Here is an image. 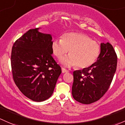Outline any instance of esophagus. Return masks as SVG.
Instances as JSON below:
<instances>
[{"instance_id":"esophagus-1","label":"esophagus","mask_w":125,"mask_h":125,"mask_svg":"<svg viewBox=\"0 0 125 125\" xmlns=\"http://www.w3.org/2000/svg\"><path fill=\"white\" fill-rule=\"evenodd\" d=\"M62 73H68V72H69V70H68V69H65V68H62Z\"/></svg>"}]
</instances>
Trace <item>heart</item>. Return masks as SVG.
<instances>
[{
	"instance_id": "1",
	"label": "heart",
	"mask_w": 125,
	"mask_h": 125,
	"mask_svg": "<svg viewBox=\"0 0 125 125\" xmlns=\"http://www.w3.org/2000/svg\"><path fill=\"white\" fill-rule=\"evenodd\" d=\"M52 50L58 59H61L69 51V55L62 59V63L66 66L77 65L84 69L96 62L101 53V45L86 34L71 32L63 35L61 39L54 40Z\"/></svg>"
}]
</instances>
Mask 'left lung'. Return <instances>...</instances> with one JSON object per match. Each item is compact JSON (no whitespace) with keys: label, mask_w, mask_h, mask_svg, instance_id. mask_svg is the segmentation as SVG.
Masks as SVG:
<instances>
[{"label":"left lung","mask_w":125,"mask_h":125,"mask_svg":"<svg viewBox=\"0 0 125 125\" xmlns=\"http://www.w3.org/2000/svg\"><path fill=\"white\" fill-rule=\"evenodd\" d=\"M117 56L111 44H101V53L91 66L73 73L72 94L75 100L90 104L100 99L111 85L117 68Z\"/></svg>","instance_id":"8db88e82"}]
</instances>
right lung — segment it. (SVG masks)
I'll use <instances>...</instances> for the list:
<instances>
[{
    "mask_svg": "<svg viewBox=\"0 0 125 125\" xmlns=\"http://www.w3.org/2000/svg\"><path fill=\"white\" fill-rule=\"evenodd\" d=\"M38 30H29L15 41L10 64L13 80L21 92L41 102L52 95L62 69L52 56V36Z\"/></svg>",
    "mask_w": 125,
    "mask_h": 125,
    "instance_id": "1",
    "label": "right lung"
}]
</instances>
